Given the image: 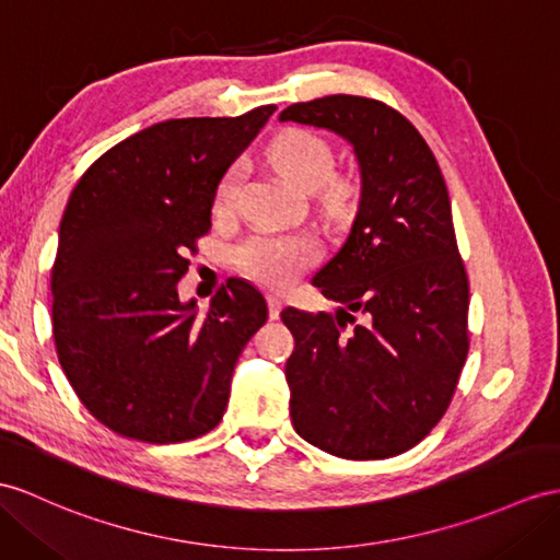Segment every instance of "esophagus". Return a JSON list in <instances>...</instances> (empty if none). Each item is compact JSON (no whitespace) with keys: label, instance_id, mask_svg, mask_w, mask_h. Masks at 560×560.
Segmentation results:
<instances>
[{"label":"esophagus","instance_id":"esophagus-1","mask_svg":"<svg viewBox=\"0 0 560 560\" xmlns=\"http://www.w3.org/2000/svg\"><path fill=\"white\" fill-rule=\"evenodd\" d=\"M280 311H282V299L276 296V294H268V316H270V320H278Z\"/></svg>","mask_w":560,"mask_h":560}]
</instances>
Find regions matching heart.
Returning <instances> with one entry per match:
<instances>
[{
  "instance_id": "b5f03b06",
  "label": "heart",
  "mask_w": 560,
  "mask_h": 560,
  "mask_svg": "<svg viewBox=\"0 0 560 560\" xmlns=\"http://www.w3.org/2000/svg\"><path fill=\"white\" fill-rule=\"evenodd\" d=\"M268 159L292 187L304 195L320 197L327 213L342 215L351 209L357 183L349 175H335V152L330 142L306 128L280 132L268 147ZM242 183V163H233L215 187L213 211L228 213L235 207ZM318 258L316 242L306 235H272L258 233L242 244L237 252L240 268L256 282L268 288L288 284Z\"/></svg>"
}]
</instances>
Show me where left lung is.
<instances>
[{
    "mask_svg": "<svg viewBox=\"0 0 560 560\" xmlns=\"http://www.w3.org/2000/svg\"><path fill=\"white\" fill-rule=\"evenodd\" d=\"M280 120L345 138L361 173L349 237L311 280L342 306L280 313L294 335L292 425L339 458L399 456L442 420L468 357V276L442 171L411 120L377 100L330 94Z\"/></svg>",
    "mask_w": 560,
    "mask_h": 560,
    "instance_id": "8db88e82",
    "label": "left lung"
}]
</instances>
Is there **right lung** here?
Returning <instances> with one entry per match:
<instances>
[{
  "mask_svg": "<svg viewBox=\"0 0 560 560\" xmlns=\"http://www.w3.org/2000/svg\"><path fill=\"white\" fill-rule=\"evenodd\" d=\"M272 112L156 122L94 161L66 203L51 268L54 345L78 399L122 438L187 442L225 413L266 299L230 278L199 311L177 282L211 230L223 173Z\"/></svg>",
  "mask_w": 560,
  "mask_h": 560,
  "instance_id": "1",
  "label": "right lung"
}]
</instances>
